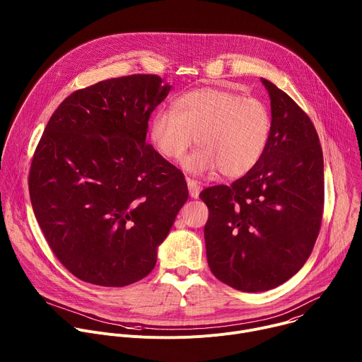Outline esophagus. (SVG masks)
Returning <instances> with one entry per match:
<instances>
[{"label":"esophagus","mask_w":362,"mask_h":362,"mask_svg":"<svg viewBox=\"0 0 362 362\" xmlns=\"http://www.w3.org/2000/svg\"><path fill=\"white\" fill-rule=\"evenodd\" d=\"M187 187H189V194H190V197H193V199H196V197H199V193H200V185L196 182V180H193V179H187Z\"/></svg>","instance_id":"esophagus-1"}]
</instances>
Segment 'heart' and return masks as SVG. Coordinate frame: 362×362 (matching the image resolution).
Here are the masks:
<instances>
[{
  "label": "heart",
  "mask_w": 362,
  "mask_h": 362,
  "mask_svg": "<svg viewBox=\"0 0 362 362\" xmlns=\"http://www.w3.org/2000/svg\"><path fill=\"white\" fill-rule=\"evenodd\" d=\"M272 132L269 107L259 98L221 88L202 87L173 103V112L160 110L148 126V139L168 160H179L192 146H200L183 160L193 175L219 169L225 177L250 172L267 150Z\"/></svg>",
  "instance_id": "obj_1"
}]
</instances>
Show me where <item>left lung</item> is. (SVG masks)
Wrapping results in <instances>:
<instances>
[{"instance_id": "8db88e82", "label": "left lung", "mask_w": 362, "mask_h": 362, "mask_svg": "<svg viewBox=\"0 0 362 362\" xmlns=\"http://www.w3.org/2000/svg\"><path fill=\"white\" fill-rule=\"evenodd\" d=\"M272 132L262 159L230 186L204 189L206 256L212 274L243 292H262L306 262L324 211V156L317 130L296 103L261 78Z\"/></svg>"}]
</instances>
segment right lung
I'll list each match as a JSON object with an SVG mask.
<instances>
[{
	"label": "right lung",
	"mask_w": 362,
	"mask_h": 362,
	"mask_svg": "<svg viewBox=\"0 0 362 362\" xmlns=\"http://www.w3.org/2000/svg\"><path fill=\"white\" fill-rule=\"evenodd\" d=\"M172 86L154 74L110 78L69 95L48 120L28 187L37 222L78 279L126 286L147 276L189 192L146 143Z\"/></svg>",
	"instance_id": "1"
}]
</instances>
